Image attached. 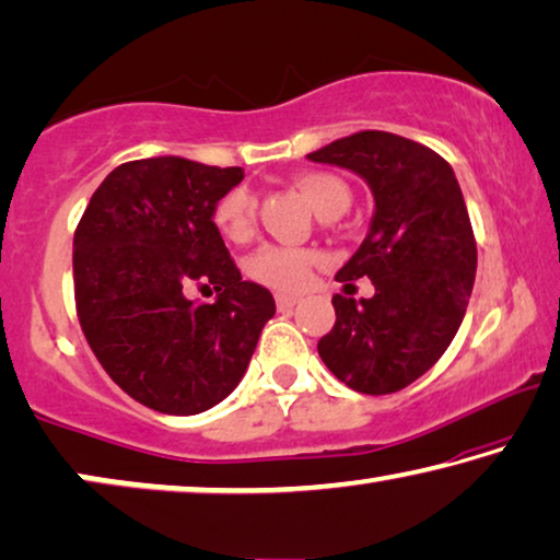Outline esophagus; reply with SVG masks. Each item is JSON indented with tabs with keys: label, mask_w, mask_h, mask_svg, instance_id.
<instances>
[{
	"label": "esophagus",
	"mask_w": 560,
	"mask_h": 560,
	"mask_svg": "<svg viewBox=\"0 0 560 560\" xmlns=\"http://www.w3.org/2000/svg\"><path fill=\"white\" fill-rule=\"evenodd\" d=\"M275 303H278V311H290V307L298 305V298L280 293V295H275Z\"/></svg>",
	"instance_id": "34e87169"
}]
</instances>
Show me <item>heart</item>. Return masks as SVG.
<instances>
[{"mask_svg": "<svg viewBox=\"0 0 560 560\" xmlns=\"http://www.w3.org/2000/svg\"><path fill=\"white\" fill-rule=\"evenodd\" d=\"M295 186L303 191L307 205L313 212L328 220V217H340L351 205V191L343 179L334 174L307 172L300 174ZM214 224L226 240L245 242L255 230V197L245 186L230 189L214 207ZM315 265V253L311 249H293L265 245L257 249L249 260V275L265 285L280 290H298L307 282L311 267Z\"/></svg>", "mask_w": 560, "mask_h": 560, "instance_id": "b5f03b06", "label": "heart"}]
</instances>
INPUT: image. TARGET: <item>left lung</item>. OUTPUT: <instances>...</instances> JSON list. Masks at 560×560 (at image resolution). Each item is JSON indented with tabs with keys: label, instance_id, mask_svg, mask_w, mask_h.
I'll use <instances>...</instances> for the list:
<instances>
[{
	"label": "left lung",
	"instance_id": "left-lung-1",
	"mask_svg": "<svg viewBox=\"0 0 560 560\" xmlns=\"http://www.w3.org/2000/svg\"><path fill=\"white\" fill-rule=\"evenodd\" d=\"M307 159L359 174L374 194L366 240L336 280L369 278L376 293L334 295L318 353L353 392L394 394L440 361L465 318L477 270L465 197L440 153L396 133L361 131Z\"/></svg>",
	"mask_w": 560,
	"mask_h": 560
}]
</instances>
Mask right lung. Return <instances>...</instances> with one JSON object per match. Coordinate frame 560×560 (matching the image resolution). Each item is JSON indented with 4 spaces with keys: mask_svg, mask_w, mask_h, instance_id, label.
Segmentation results:
<instances>
[{
    "mask_svg": "<svg viewBox=\"0 0 560 560\" xmlns=\"http://www.w3.org/2000/svg\"><path fill=\"white\" fill-rule=\"evenodd\" d=\"M245 172L182 156L120 164L95 189L72 240L80 328L116 384L161 415L189 417L234 392L275 315L242 280L214 207ZM189 284L214 287L194 304Z\"/></svg>",
    "mask_w": 560,
    "mask_h": 560,
    "instance_id": "right-lung-1",
    "label": "right lung"
}]
</instances>
